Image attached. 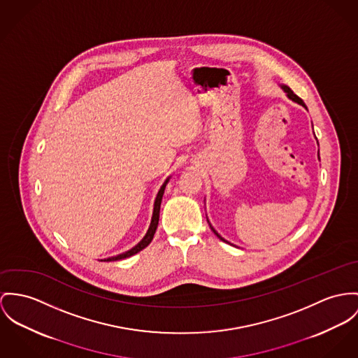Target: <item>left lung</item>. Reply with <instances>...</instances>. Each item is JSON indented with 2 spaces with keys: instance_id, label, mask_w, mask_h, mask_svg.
Instances as JSON below:
<instances>
[{
  "instance_id": "1",
  "label": "left lung",
  "mask_w": 358,
  "mask_h": 358,
  "mask_svg": "<svg viewBox=\"0 0 358 358\" xmlns=\"http://www.w3.org/2000/svg\"><path fill=\"white\" fill-rule=\"evenodd\" d=\"M279 85H280V88H282V90H283L285 92H286V95H287V98H289V99H292L293 102H296V103L301 105V106H303V108L306 109V106H305V103H303V99H301V98H299V96H297V95H296V94H294V92H293V91H292V90H290V88H289L287 85H285V84H279ZM317 144H319V143H317ZM317 157H319V152H317ZM319 159H320V157H319ZM207 222H208V224H210L211 230L214 231V234H215V236H217V237H218L220 240H222V241H224V243H227V244H230L229 241H226V240H224V238H223V237L220 236V233H218V231H217V230H215V229L213 227V224L210 223V220H208V218H207ZM230 245H233V244H230Z\"/></svg>"
}]
</instances>
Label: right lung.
Returning a JSON list of instances; mask_svg holds the SVG:
<instances>
[{"label":"right lung","instance_id":"obj_1","mask_svg":"<svg viewBox=\"0 0 358 358\" xmlns=\"http://www.w3.org/2000/svg\"><path fill=\"white\" fill-rule=\"evenodd\" d=\"M169 180H170V177H167V178H166V181L162 184L161 189H159L158 193H157V197H155V201H154V211H152L151 223H150V227H148V230H147L145 236L141 238V241H140L138 244H136L135 247L131 248L129 250L124 252V253H120V255H117V256H111V257H108V259H101L99 262H115V260H121V259H125V257H131V256L136 255V253L140 252V250H143L144 248L147 247V245L152 241L154 234H155L157 227H158V222H159V211H161V203H162V197H164L166 185H167Z\"/></svg>","mask_w":358,"mask_h":358}]
</instances>
